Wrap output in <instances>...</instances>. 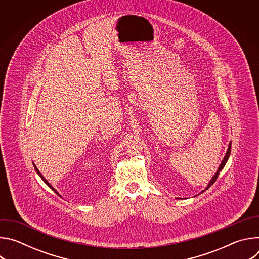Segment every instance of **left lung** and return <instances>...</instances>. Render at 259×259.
Masks as SVG:
<instances>
[{"mask_svg":"<svg viewBox=\"0 0 259 259\" xmlns=\"http://www.w3.org/2000/svg\"><path fill=\"white\" fill-rule=\"evenodd\" d=\"M231 147H232V142L229 144V149H228V151H227V154H226V156H225V158H224V160H223V162H221V164H220V166L218 167V170L216 171V173H215V175L212 177V179H211V181L209 182V184L207 186V188L205 189V191L206 190H208L212 184L215 182V180L217 179V177H218V174H219V171H221L224 169V167L226 166V164H227V162H228V160H229V157H230V155H231ZM203 193V192H202ZM177 199V198H176Z\"/></svg>","mask_w":259,"mask_h":259,"instance_id":"left-lung-1","label":"left lung"}]
</instances>
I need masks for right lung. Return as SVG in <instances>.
Here are the masks:
<instances>
[{"instance_id":"right-lung-1","label":"right lung","mask_w":259,"mask_h":259,"mask_svg":"<svg viewBox=\"0 0 259 259\" xmlns=\"http://www.w3.org/2000/svg\"><path fill=\"white\" fill-rule=\"evenodd\" d=\"M33 166H34V169H35V171H36V173H38V174H39V175H40V177H41V178H42V180H43V181H44V182H45V183H46V184H47V186H48V187H49V188H50V189H52V190H53V191H54V192H55V194H57V195H58V196H60V195H59V194H58V193H57V192H56V190H55V189H54V188H53V187H52V186H51V184H50V183H49V182H48V181H47V180H46V179H45V177H44V176H43V175H42V174H41V172H40V171H39V169H38V168H36V167H35V165H34V164H33Z\"/></svg>"}]
</instances>
